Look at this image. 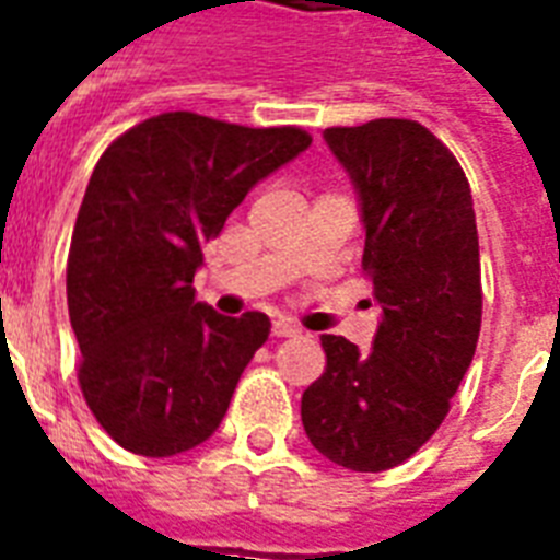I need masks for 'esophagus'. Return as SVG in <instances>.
<instances>
[{"label": "esophagus", "instance_id": "34e87169", "mask_svg": "<svg viewBox=\"0 0 560 560\" xmlns=\"http://www.w3.org/2000/svg\"><path fill=\"white\" fill-rule=\"evenodd\" d=\"M272 336H279V339H288V336H299V327L290 325L288 319L272 322Z\"/></svg>", "mask_w": 560, "mask_h": 560}]
</instances>
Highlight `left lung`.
<instances>
[{
	"label": "left lung",
	"mask_w": 560,
	"mask_h": 560,
	"mask_svg": "<svg viewBox=\"0 0 560 560\" xmlns=\"http://www.w3.org/2000/svg\"><path fill=\"white\" fill-rule=\"evenodd\" d=\"M357 186L362 267L383 307L371 351L325 334V374L302 394L313 448L385 471L431 440L475 357L483 290L466 172L422 122L380 117L325 129Z\"/></svg>",
	"instance_id": "8db88e82"
}]
</instances>
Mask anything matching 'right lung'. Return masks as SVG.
<instances>
[{
  "mask_svg": "<svg viewBox=\"0 0 560 560\" xmlns=\"http://www.w3.org/2000/svg\"><path fill=\"white\" fill-rule=\"evenodd\" d=\"M311 140L299 126L166 112L120 135L91 172L68 249V316L85 402L126 452H189L224 420L270 319L195 302V270L244 195Z\"/></svg>",
  "mask_w": 560,
  "mask_h": 560,
  "instance_id": "right-lung-1",
  "label": "right lung"
}]
</instances>
